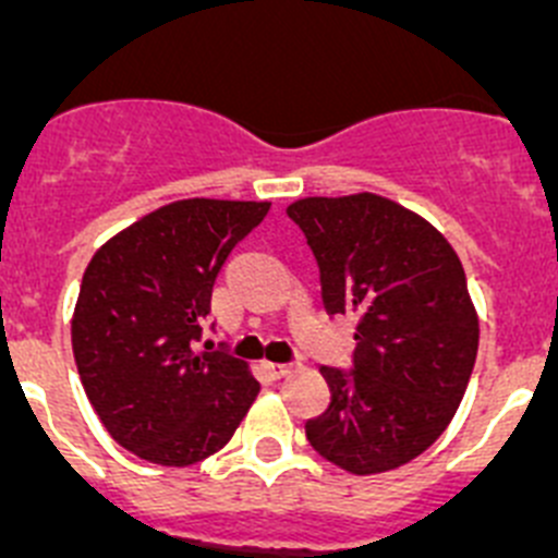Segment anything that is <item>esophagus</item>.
<instances>
[{
  "mask_svg": "<svg viewBox=\"0 0 558 558\" xmlns=\"http://www.w3.org/2000/svg\"><path fill=\"white\" fill-rule=\"evenodd\" d=\"M264 369H267L272 378H283L291 373V364H275V361H264Z\"/></svg>",
  "mask_w": 558,
  "mask_h": 558,
  "instance_id": "esophagus-1",
  "label": "esophagus"
}]
</instances>
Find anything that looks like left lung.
<instances>
[{
    "label": "left lung",
    "mask_w": 558,
    "mask_h": 558,
    "mask_svg": "<svg viewBox=\"0 0 558 558\" xmlns=\"http://www.w3.org/2000/svg\"><path fill=\"white\" fill-rule=\"evenodd\" d=\"M286 214L314 250L325 311L359 314L353 369H319L330 405L305 436L353 475L395 470L439 439L473 375L464 267L434 225L378 194L305 197Z\"/></svg>",
    "instance_id": "obj_1"
}]
</instances>
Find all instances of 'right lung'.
<instances>
[{"label":"right lung","mask_w":558,"mask_h":558,"mask_svg":"<svg viewBox=\"0 0 558 558\" xmlns=\"http://www.w3.org/2000/svg\"><path fill=\"white\" fill-rule=\"evenodd\" d=\"M269 203L180 199L94 253L72 319L83 389L108 434L138 459L189 466L217 453L260 384L228 350H197L230 250Z\"/></svg>","instance_id":"1"}]
</instances>
